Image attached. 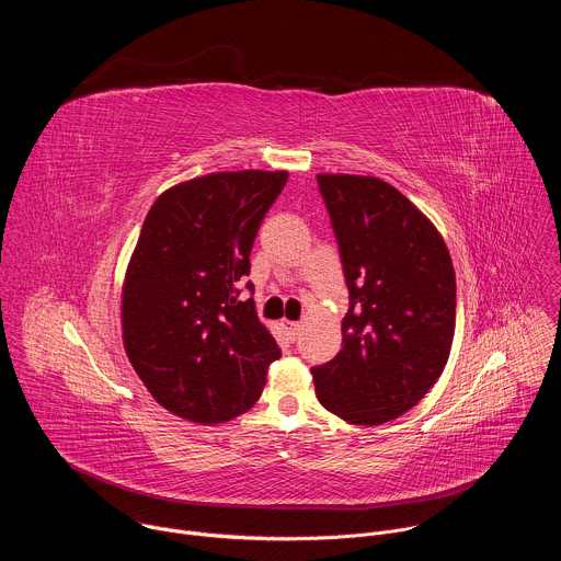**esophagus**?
Returning <instances> with one entry per match:
<instances>
[{
    "mask_svg": "<svg viewBox=\"0 0 561 561\" xmlns=\"http://www.w3.org/2000/svg\"><path fill=\"white\" fill-rule=\"evenodd\" d=\"M279 327L286 331V335H288L290 340H297V335H299V331H301V324H299V322H288V319H282Z\"/></svg>",
    "mask_w": 561,
    "mask_h": 561,
    "instance_id": "1",
    "label": "esophagus"
}]
</instances>
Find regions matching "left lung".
<instances>
[{
    "label": "left lung",
    "instance_id": "obj_1",
    "mask_svg": "<svg viewBox=\"0 0 561 561\" xmlns=\"http://www.w3.org/2000/svg\"><path fill=\"white\" fill-rule=\"evenodd\" d=\"M337 237L348 312L342 351L314 366L317 399L357 426L411 411L455 335V271L433 221L377 178L317 175Z\"/></svg>",
    "mask_w": 561,
    "mask_h": 561
}]
</instances>
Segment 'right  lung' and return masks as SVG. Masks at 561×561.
<instances>
[{"mask_svg":"<svg viewBox=\"0 0 561 561\" xmlns=\"http://www.w3.org/2000/svg\"><path fill=\"white\" fill-rule=\"evenodd\" d=\"M286 180V171L210 173L159 195L144 219L122 288L124 348L178 417L221 424L247 413L282 355L239 284Z\"/></svg>","mask_w":561,"mask_h":561,"instance_id":"right-lung-1","label":"right lung"}]
</instances>
